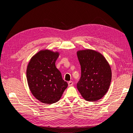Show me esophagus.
Segmentation results:
<instances>
[{
  "instance_id": "obj_1",
  "label": "esophagus",
  "mask_w": 133,
  "mask_h": 133,
  "mask_svg": "<svg viewBox=\"0 0 133 133\" xmlns=\"http://www.w3.org/2000/svg\"><path fill=\"white\" fill-rule=\"evenodd\" d=\"M73 85V82L72 81H70L68 82V85H69V87H71Z\"/></svg>"
}]
</instances>
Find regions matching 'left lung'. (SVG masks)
<instances>
[{
    "instance_id": "obj_1",
    "label": "left lung",
    "mask_w": 133,
    "mask_h": 133,
    "mask_svg": "<svg viewBox=\"0 0 133 133\" xmlns=\"http://www.w3.org/2000/svg\"><path fill=\"white\" fill-rule=\"evenodd\" d=\"M77 56L81 66L78 90L87 101H97L105 95L110 87V66L102 54L94 50H78Z\"/></svg>"
}]
</instances>
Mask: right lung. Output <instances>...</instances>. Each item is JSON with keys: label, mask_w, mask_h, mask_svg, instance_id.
<instances>
[{"label": "right lung", "mask_w": 133, "mask_h": 133, "mask_svg": "<svg viewBox=\"0 0 133 133\" xmlns=\"http://www.w3.org/2000/svg\"><path fill=\"white\" fill-rule=\"evenodd\" d=\"M58 51L40 50L31 58L26 69V79L29 89L34 97L44 104L58 102L68 83L56 68Z\"/></svg>", "instance_id": "right-lung-1"}]
</instances>
